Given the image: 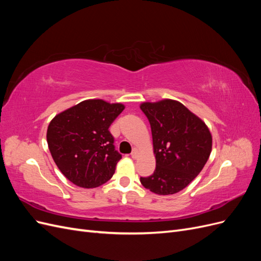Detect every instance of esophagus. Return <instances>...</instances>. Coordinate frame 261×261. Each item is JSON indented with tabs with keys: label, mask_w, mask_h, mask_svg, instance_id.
Here are the masks:
<instances>
[{
	"label": "esophagus",
	"mask_w": 261,
	"mask_h": 261,
	"mask_svg": "<svg viewBox=\"0 0 261 261\" xmlns=\"http://www.w3.org/2000/svg\"><path fill=\"white\" fill-rule=\"evenodd\" d=\"M130 155H132L133 159H137V158H138V149H136V148L134 149L132 153H130Z\"/></svg>",
	"instance_id": "34e87169"
}]
</instances>
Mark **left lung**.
Here are the masks:
<instances>
[{
    "instance_id": "8db88e82",
    "label": "left lung",
    "mask_w": 261,
    "mask_h": 261,
    "mask_svg": "<svg viewBox=\"0 0 261 261\" xmlns=\"http://www.w3.org/2000/svg\"><path fill=\"white\" fill-rule=\"evenodd\" d=\"M141 111L150 123L155 170L140 183L156 195H173L195 179L208 161L211 133L200 117L179 101L143 102Z\"/></svg>"
}]
</instances>
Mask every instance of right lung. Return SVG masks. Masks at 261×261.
I'll return each mask as SVG.
<instances>
[{"label": "right lung", "mask_w": 261, "mask_h": 261, "mask_svg": "<svg viewBox=\"0 0 261 261\" xmlns=\"http://www.w3.org/2000/svg\"><path fill=\"white\" fill-rule=\"evenodd\" d=\"M125 106L89 99L55 115L46 130L53 160L69 181L94 188L111 178L122 155L114 149L110 125Z\"/></svg>", "instance_id": "right-lung-1"}]
</instances>
